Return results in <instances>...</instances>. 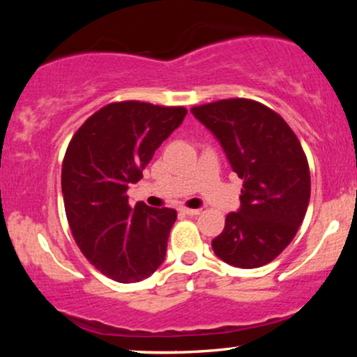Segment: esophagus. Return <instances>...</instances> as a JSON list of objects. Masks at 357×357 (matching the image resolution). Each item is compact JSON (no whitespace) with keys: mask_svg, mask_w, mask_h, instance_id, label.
I'll use <instances>...</instances> for the list:
<instances>
[{"mask_svg":"<svg viewBox=\"0 0 357 357\" xmlns=\"http://www.w3.org/2000/svg\"><path fill=\"white\" fill-rule=\"evenodd\" d=\"M179 211H181L183 215H188V216H196V215H199V213H202V210H191V208H181Z\"/></svg>","mask_w":357,"mask_h":357,"instance_id":"34e87169","label":"esophagus"}]
</instances>
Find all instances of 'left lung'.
Listing matches in <instances>:
<instances>
[{"mask_svg":"<svg viewBox=\"0 0 357 357\" xmlns=\"http://www.w3.org/2000/svg\"><path fill=\"white\" fill-rule=\"evenodd\" d=\"M220 141L243 179L240 210L211 241L233 267L257 268L284 252L304 221L310 198L309 162L289 124L267 105L225 99L191 109Z\"/></svg>","mask_w":357,"mask_h":357,"instance_id":"1","label":"left lung"}]
</instances>
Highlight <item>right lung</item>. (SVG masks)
I'll use <instances>...</instances> for the list:
<instances>
[{"mask_svg": "<svg viewBox=\"0 0 357 357\" xmlns=\"http://www.w3.org/2000/svg\"><path fill=\"white\" fill-rule=\"evenodd\" d=\"M188 110L147 102H112L73 134L61 165L65 213L80 252L121 284L144 280L165 261L176 210L137 203L129 184L142 178Z\"/></svg>", "mask_w": 357, "mask_h": 357, "instance_id": "obj_1", "label": "right lung"}]
</instances>
